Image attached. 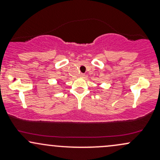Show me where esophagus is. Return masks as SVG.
<instances>
[{"label":"esophagus","instance_id":"esophagus-1","mask_svg":"<svg viewBox=\"0 0 160 160\" xmlns=\"http://www.w3.org/2000/svg\"><path fill=\"white\" fill-rule=\"evenodd\" d=\"M80 78H85V74H80Z\"/></svg>","mask_w":160,"mask_h":160}]
</instances>
